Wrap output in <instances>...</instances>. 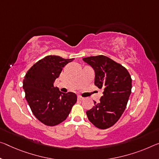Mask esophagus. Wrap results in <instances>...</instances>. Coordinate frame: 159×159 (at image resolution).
<instances>
[{
	"label": "esophagus",
	"mask_w": 159,
	"mask_h": 159,
	"mask_svg": "<svg viewBox=\"0 0 159 159\" xmlns=\"http://www.w3.org/2000/svg\"><path fill=\"white\" fill-rule=\"evenodd\" d=\"M78 99L80 100H84L85 98L84 97H82V96H78Z\"/></svg>",
	"instance_id": "34e87169"
}]
</instances>
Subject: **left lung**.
Wrapping results in <instances>:
<instances>
[{
	"instance_id": "obj_1",
	"label": "left lung",
	"mask_w": 159,
	"mask_h": 159,
	"mask_svg": "<svg viewBox=\"0 0 159 159\" xmlns=\"http://www.w3.org/2000/svg\"><path fill=\"white\" fill-rule=\"evenodd\" d=\"M85 62L95 72V85L103 89L99 103L86 112L92 124L107 129L119 120L124 112L132 92V79L125 67L104 55L85 57Z\"/></svg>"
}]
</instances>
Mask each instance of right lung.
Segmentation results:
<instances>
[{
	"instance_id": "right-lung-1",
	"label": "right lung",
	"mask_w": 159,
	"mask_h": 159,
	"mask_svg": "<svg viewBox=\"0 0 159 159\" xmlns=\"http://www.w3.org/2000/svg\"><path fill=\"white\" fill-rule=\"evenodd\" d=\"M73 60L49 55L34 64L25 75V98L33 115L45 125L64 122L77 101L74 93H63L54 86L62 68Z\"/></svg>"
}]
</instances>
